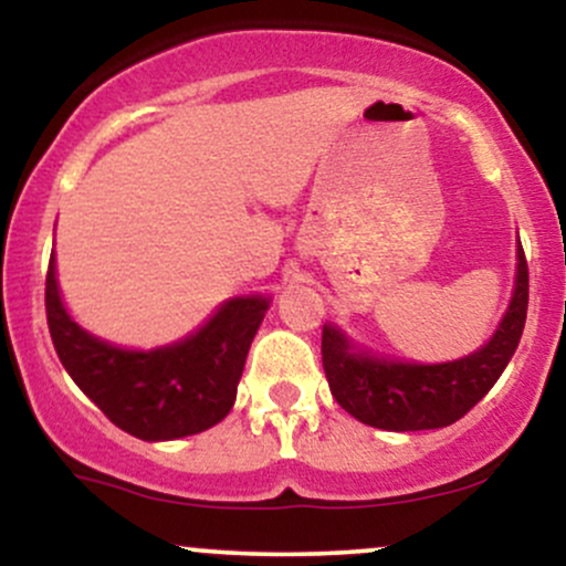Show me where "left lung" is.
Instances as JSON below:
<instances>
[{
  "instance_id": "1",
  "label": "left lung",
  "mask_w": 566,
  "mask_h": 566,
  "mask_svg": "<svg viewBox=\"0 0 566 566\" xmlns=\"http://www.w3.org/2000/svg\"><path fill=\"white\" fill-rule=\"evenodd\" d=\"M530 274L516 239V276L509 308L490 340L469 356L439 365L391 359L359 346L337 324H324L322 365L335 401L382 431H431L463 418L495 386L522 340L527 322Z\"/></svg>"
}]
</instances>
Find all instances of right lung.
<instances>
[{
	"label": "right lung",
	"mask_w": 566,
	"mask_h": 566,
	"mask_svg": "<svg viewBox=\"0 0 566 566\" xmlns=\"http://www.w3.org/2000/svg\"><path fill=\"white\" fill-rule=\"evenodd\" d=\"M44 305L57 359L82 394L129 437L172 441L207 431L231 412L271 295L229 297L193 333L167 346L125 348L87 333L69 314L53 252Z\"/></svg>",
	"instance_id": "1"
}]
</instances>
